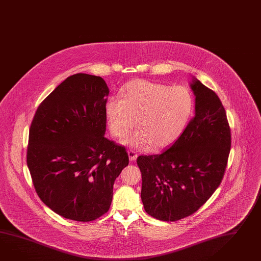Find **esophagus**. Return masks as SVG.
<instances>
[{
  "instance_id": "1",
  "label": "esophagus",
  "mask_w": 261,
  "mask_h": 261,
  "mask_svg": "<svg viewBox=\"0 0 261 261\" xmlns=\"http://www.w3.org/2000/svg\"><path fill=\"white\" fill-rule=\"evenodd\" d=\"M128 156H129L130 161H135L137 158H138V153L134 152L132 150H130V151H128Z\"/></svg>"
}]
</instances>
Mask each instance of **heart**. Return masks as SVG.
I'll list each match as a JSON object with an SVG mask.
<instances>
[{
    "label": "heart",
    "mask_w": 261,
    "mask_h": 261,
    "mask_svg": "<svg viewBox=\"0 0 261 261\" xmlns=\"http://www.w3.org/2000/svg\"><path fill=\"white\" fill-rule=\"evenodd\" d=\"M194 109V97L185 86H169L147 80H135L121 91V98L110 97L106 115L111 134L126 136L136 124L140 129L124 143L144 148H164L183 134Z\"/></svg>",
    "instance_id": "obj_1"
}]
</instances>
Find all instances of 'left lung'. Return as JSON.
I'll use <instances>...</instances> for the list:
<instances>
[{"instance_id": "1", "label": "left lung", "mask_w": 261, "mask_h": 261, "mask_svg": "<svg viewBox=\"0 0 261 261\" xmlns=\"http://www.w3.org/2000/svg\"><path fill=\"white\" fill-rule=\"evenodd\" d=\"M191 87L195 116L183 134L163 153L137 159L144 210L160 221L196 212L220 186L227 166L231 129L223 103L197 79Z\"/></svg>"}]
</instances>
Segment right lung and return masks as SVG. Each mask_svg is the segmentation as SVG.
Segmentation results:
<instances>
[{"label":"right lung","mask_w":261,"mask_h":261,"mask_svg":"<svg viewBox=\"0 0 261 261\" xmlns=\"http://www.w3.org/2000/svg\"><path fill=\"white\" fill-rule=\"evenodd\" d=\"M109 89L102 77H68L38 106L26 162L38 197L54 212L90 222L108 212L113 185L129 163L126 150L105 138Z\"/></svg>","instance_id":"right-lung-1"}]
</instances>
